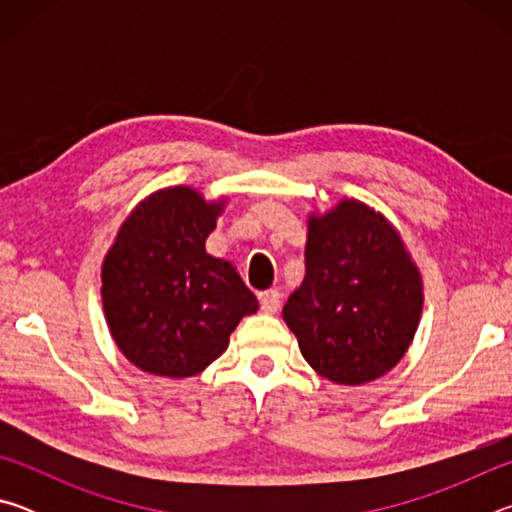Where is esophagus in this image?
I'll return each mask as SVG.
<instances>
[{
	"mask_svg": "<svg viewBox=\"0 0 512 512\" xmlns=\"http://www.w3.org/2000/svg\"><path fill=\"white\" fill-rule=\"evenodd\" d=\"M280 302H282L280 291L271 289V291L259 293V305H262V311H264V314H275V311L280 309Z\"/></svg>",
	"mask_w": 512,
	"mask_h": 512,
	"instance_id": "34e87169",
	"label": "esophagus"
}]
</instances>
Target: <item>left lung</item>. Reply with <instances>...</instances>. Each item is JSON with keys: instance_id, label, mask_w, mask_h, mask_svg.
I'll return each instance as SVG.
<instances>
[{"instance_id": "1", "label": "left lung", "mask_w": 512, "mask_h": 512, "mask_svg": "<svg viewBox=\"0 0 512 512\" xmlns=\"http://www.w3.org/2000/svg\"><path fill=\"white\" fill-rule=\"evenodd\" d=\"M420 311V273L384 216L343 201L309 221L307 275L284 320L311 368L345 386L381 377L404 357Z\"/></svg>"}]
</instances>
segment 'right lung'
<instances>
[{
	"label": "right lung",
	"instance_id": "1",
	"mask_svg": "<svg viewBox=\"0 0 512 512\" xmlns=\"http://www.w3.org/2000/svg\"><path fill=\"white\" fill-rule=\"evenodd\" d=\"M221 205L189 187L153 194L121 225L103 262V309L126 359L151 375L192 377L257 311L230 262L205 253Z\"/></svg>",
	"mask_w": 512,
	"mask_h": 512
}]
</instances>
